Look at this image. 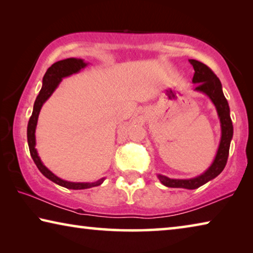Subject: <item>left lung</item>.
<instances>
[{"mask_svg": "<svg viewBox=\"0 0 253 253\" xmlns=\"http://www.w3.org/2000/svg\"><path fill=\"white\" fill-rule=\"evenodd\" d=\"M190 62L193 66L195 71L193 80L192 81L194 84H198V85L195 87V90L207 93L210 97V99L213 101V104L216 107L217 114H219L220 117L222 130L220 146L219 149H217V154L213 164L210 166V169L207 172L200 175V176L191 179H173L163 176V175H158V178L168 187H181L188 188V190H194V188L202 186L203 184L211 181L214 177H216L224 169L229 157L230 143L233 136V125L230 117L228 100L225 99L223 91H222V84L220 79L204 63L194 59H190Z\"/></svg>", "mask_w": 253, "mask_h": 253, "instance_id": "1", "label": "left lung"}]
</instances>
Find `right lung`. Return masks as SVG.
<instances>
[{"mask_svg": "<svg viewBox=\"0 0 253 253\" xmlns=\"http://www.w3.org/2000/svg\"><path fill=\"white\" fill-rule=\"evenodd\" d=\"M87 66V63L84 62V60L81 59H75V58H69L61 60V61H58L53 63L48 70H46L45 75L43 77V80H42V88L38 95L36 102H34L33 106V111L31 117H30V121L28 124V144H29V149L30 154H31V157L33 162L36 163L37 168L39 169L40 172L44 175L46 178H49L50 181L54 182L58 185H61L67 188H72V190H84V188H89L93 186H98L104 182L105 178H100L99 181L95 183H72V182H67L63 181V179L59 178L58 176L50 172V170L45 168V166L42 164L40 157L38 156L37 149H36V127L38 123V117H39L40 110L42 105L44 104V101L48 99V98L52 95V92L55 90V88L58 87L60 81L62 80L63 77H68L72 74H76L80 69H83Z\"/></svg>", "mask_w": 253, "mask_h": 253, "instance_id": "obj_1", "label": "right lung"}]
</instances>
